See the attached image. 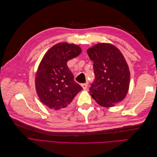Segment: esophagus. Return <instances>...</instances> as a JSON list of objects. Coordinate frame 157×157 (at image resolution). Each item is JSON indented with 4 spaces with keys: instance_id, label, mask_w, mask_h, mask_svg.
<instances>
[{
    "instance_id": "obj_1",
    "label": "esophagus",
    "mask_w": 157,
    "mask_h": 157,
    "mask_svg": "<svg viewBox=\"0 0 157 157\" xmlns=\"http://www.w3.org/2000/svg\"><path fill=\"white\" fill-rule=\"evenodd\" d=\"M82 87L83 90H86V89H87V87H88V84H87L86 83L82 84Z\"/></svg>"
}]
</instances>
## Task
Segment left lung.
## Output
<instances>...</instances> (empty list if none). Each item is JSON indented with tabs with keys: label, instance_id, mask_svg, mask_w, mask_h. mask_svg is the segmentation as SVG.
I'll use <instances>...</instances> for the list:
<instances>
[{
	"label": "left lung",
	"instance_id": "1",
	"mask_svg": "<svg viewBox=\"0 0 157 157\" xmlns=\"http://www.w3.org/2000/svg\"><path fill=\"white\" fill-rule=\"evenodd\" d=\"M96 78L89 93L99 105L112 107L124 100L130 82V73L120 50L101 42L87 50Z\"/></svg>",
	"mask_w": 157,
	"mask_h": 157
}]
</instances>
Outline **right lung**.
<instances>
[{
	"instance_id": "1",
	"label": "right lung",
	"mask_w": 157,
	"mask_h": 157,
	"mask_svg": "<svg viewBox=\"0 0 157 157\" xmlns=\"http://www.w3.org/2000/svg\"><path fill=\"white\" fill-rule=\"evenodd\" d=\"M81 52L79 45L59 42L51 47L40 61L35 74V89L40 101L52 110L69 108L82 90L75 82L67 65Z\"/></svg>"
}]
</instances>
